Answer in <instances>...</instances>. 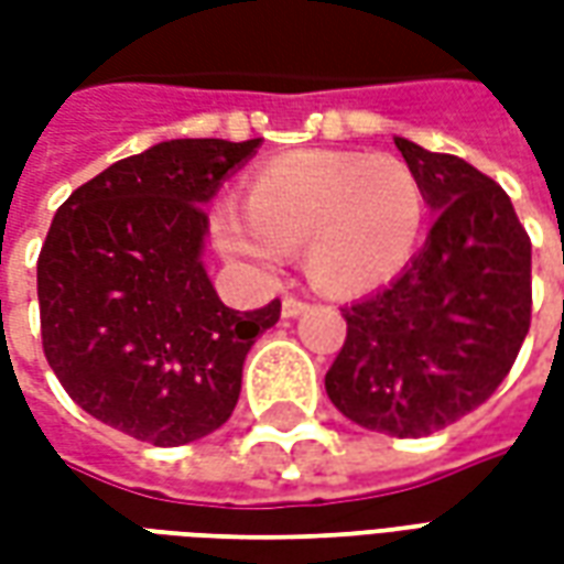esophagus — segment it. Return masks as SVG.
<instances>
[{
    "label": "esophagus",
    "mask_w": 564,
    "mask_h": 564,
    "mask_svg": "<svg viewBox=\"0 0 564 564\" xmlns=\"http://www.w3.org/2000/svg\"><path fill=\"white\" fill-rule=\"evenodd\" d=\"M307 311V302L302 299H293V295H286L281 302V314L283 317H299V314H305Z\"/></svg>",
    "instance_id": "obj_1"
}]
</instances>
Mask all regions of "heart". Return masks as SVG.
<instances>
[{
    "mask_svg": "<svg viewBox=\"0 0 564 564\" xmlns=\"http://www.w3.org/2000/svg\"><path fill=\"white\" fill-rule=\"evenodd\" d=\"M425 226L420 174L399 156L293 150L247 177L245 208L220 202L214 241L226 259L271 274L302 247L314 290L356 299L395 281Z\"/></svg>",
    "mask_w": 564,
    "mask_h": 564,
    "instance_id": "obj_1",
    "label": "heart"
}]
</instances>
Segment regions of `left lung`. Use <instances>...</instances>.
Here are the masks:
<instances>
[{"instance_id": "8db88e82", "label": "left lung", "mask_w": 564, "mask_h": 564, "mask_svg": "<svg viewBox=\"0 0 564 564\" xmlns=\"http://www.w3.org/2000/svg\"><path fill=\"white\" fill-rule=\"evenodd\" d=\"M395 148L420 174L435 226L390 286L344 307L326 392L362 429L423 437L508 378L532 319V241L492 177L399 135Z\"/></svg>"}]
</instances>
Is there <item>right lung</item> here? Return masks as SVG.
I'll list each match as a JSON object with an SVG mask.
<instances>
[{
  "label": "right lung",
  "instance_id": "obj_1",
  "mask_svg": "<svg viewBox=\"0 0 564 564\" xmlns=\"http://www.w3.org/2000/svg\"><path fill=\"white\" fill-rule=\"evenodd\" d=\"M262 139H172L108 165L59 205L39 257L44 356L72 402L129 437L217 432L281 302L232 311L202 262L205 205Z\"/></svg>",
  "mask_w": 564,
  "mask_h": 564
}]
</instances>
